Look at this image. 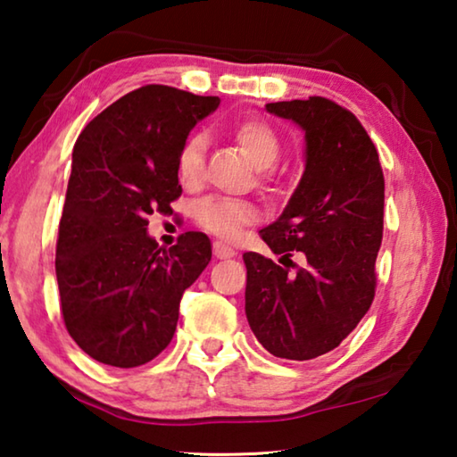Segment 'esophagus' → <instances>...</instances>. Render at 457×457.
<instances>
[{"instance_id":"esophagus-1","label":"esophagus","mask_w":457,"mask_h":457,"mask_svg":"<svg viewBox=\"0 0 457 457\" xmlns=\"http://www.w3.org/2000/svg\"><path fill=\"white\" fill-rule=\"evenodd\" d=\"M236 250L228 244L223 242H213V256L218 260H228V258H234L236 256Z\"/></svg>"}]
</instances>
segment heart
<instances>
[{
    "mask_svg": "<svg viewBox=\"0 0 457 457\" xmlns=\"http://www.w3.org/2000/svg\"><path fill=\"white\" fill-rule=\"evenodd\" d=\"M228 133L245 153L250 163L256 169H262L258 183L266 189L270 185V175L264 169L272 167L278 154H280V138H278L274 127L264 119L247 117L236 120L228 129ZM204 137L191 135L185 138L179 153H177V179L187 189L197 187L204 179ZM193 218L207 234L226 239V242H234L247 226H253L258 221V210L250 201L207 197L193 207Z\"/></svg>",
    "mask_w": 457,
    "mask_h": 457,
    "instance_id": "b5f03b06",
    "label": "heart"
}]
</instances>
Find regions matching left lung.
Segmentation results:
<instances>
[{
	"instance_id": "8db88e82",
	"label": "left lung",
	"mask_w": 457,
	"mask_h": 457,
	"mask_svg": "<svg viewBox=\"0 0 457 457\" xmlns=\"http://www.w3.org/2000/svg\"><path fill=\"white\" fill-rule=\"evenodd\" d=\"M266 108L303 127L306 169L284 213L260 231L284 266L244 253L245 316L274 357L311 361L337 349L373 304L385 177L373 141L349 108L324 96ZM294 251L307 258L304 267L289 260Z\"/></svg>"
}]
</instances>
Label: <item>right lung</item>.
Instances as JSON below:
<instances>
[{
  "mask_svg": "<svg viewBox=\"0 0 457 457\" xmlns=\"http://www.w3.org/2000/svg\"><path fill=\"white\" fill-rule=\"evenodd\" d=\"M218 96L146 84L92 119L76 138L56 242L60 312L98 362L130 369L171 343L183 292L212 260L210 237L171 247L146 236L153 212L181 197L177 153Z\"/></svg>",
  "mask_w": 457,
  "mask_h": 457,
  "instance_id": "add662e5",
  "label": "right lung"
}]
</instances>
